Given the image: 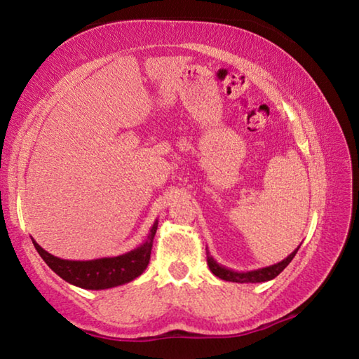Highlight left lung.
Wrapping results in <instances>:
<instances>
[{
    "label": "left lung",
    "mask_w": 359,
    "mask_h": 359,
    "mask_svg": "<svg viewBox=\"0 0 359 359\" xmlns=\"http://www.w3.org/2000/svg\"><path fill=\"white\" fill-rule=\"evenodd\" d=\"M299 247H297L294 252H291L287 258L282 259L280 263L261 267V269L247 271V272L233 271V269H228V267H224L222 264H218L217 261L214 259V257H212V255L209 253L208 248H205V253H208V266H209L210 272L214 276H217L218 278H222V280L236 282V283H259V282L272 280V278H276L278 274H280L285 267H287L291 263V259L294 258V255L297 253V250H299Z\"/></svg>",
    "instance_id": "8db88e82"
}]
</instances>
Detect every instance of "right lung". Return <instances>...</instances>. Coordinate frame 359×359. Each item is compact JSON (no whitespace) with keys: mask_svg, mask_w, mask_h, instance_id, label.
<instances>
[{"mask_svg":"<svg viewBox=\"0 0 359 359\" xmlns=\"http://www.w3.org/2000/svg\"><path fill=\"white\" fill-rule=\"evenodd\" d=\"M158 220L151 224L147 234V239L142 245L136 247L135 250L128 253L118 255V257H107L98 259L87 261H74V259H62L53 257L52 253L46 252L33 238L34 248L41 255V258L46 261V264L74 287L83 290H107L125 285L135 280L145 271L149 266L151 245L156 234Z\"/></svg>","mask_w":359,"mask_h":359,"instance_id":"1","label":"right lung"}]
</instances>
